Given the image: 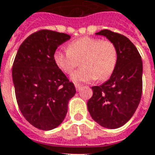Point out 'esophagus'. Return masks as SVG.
Wrapping results in <instances>:
<instances>
[{
    "label": "esophagus",
    "mask_w": 155,
    "mask_h": 155,
    "mask_svg": "<svg viewBox=\"0 0 155 155\" xmlns=\"http://www.w3.org/2000/svg\"><path fill=\"white\" fill-rule=\"evenodd\" d=\"M74 86H75V89H76V91H80L81 88V85L80 84H78V83H75L74 84Z\"/></svg>",
    "instance_id": "obj_1"
}]
</instances>
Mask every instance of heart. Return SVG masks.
<instances>
[{
	"label": "heart",
	"instance_id": "1",
	"mask_svg": "<svg viewBox=\"0 0 155 155\" xmlns=\"http://www.w3.org/2000/svg\"><path fill=\"white\" fill-rule=\"evenodd\" d=\"M118 59L116 45L111 41L83 37L70 42L67 50H56L54 61L64 74H70L81 61V70L72 74L75 82L107 80L114 72Z\"/></svg>",
	"mask_w": 155,
	"mask_h": 155
}]
</instances>
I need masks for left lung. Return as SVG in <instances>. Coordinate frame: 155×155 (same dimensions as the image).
<instances>
[{"label": "left lung", "instance_id": "8db88e82", "mask_svg": "<svg viewBox=\"0 0 155 155\" xmlns=\"http://www.w3.org/2000/svg\"><path fill=\"white\" fill-rule=\"evenodd\" d=\"M96 34L105 36L115 44L118 59L110 79L102 85L91 87L93 95L87 107L98 124L115 129L128 122L140 102L143 62L137 48L127 37L107 29Z\"/></svg>", "mask_w": 155, "mask_h": 155}]
</instances>
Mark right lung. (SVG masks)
<instances>
[{
  "label": "right lung",
  "instance_id": "obj_1",
  "mask_svg": "<svg viewBox=\"0 0 155 155\" xmlns=\"http://www.w3.org/2000/svg\"><path fill=\"white\" fill-rule=\"evenodd\" d=\"M70 38L66 33L39 30L22 42L14 59L12 81L18 107L26 120L41 130L61 124L76 92L54 61L57 48Z\"/></svg>",
  "mask_w": 155,
  "mask_h": 155
}]
</instances>
